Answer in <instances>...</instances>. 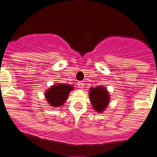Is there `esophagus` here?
Masks as SVG:
<instances>
[{"label": "esophagus", "mask_w": 157, "mask_h": 157, "mask_svg": "<svg viewBox=\"0 0 157 157\" xmlns=\"http://www.w3.org/2000/svg\"><path fill=\"white\" fill-rule=\"evenodd\" d=\"M77 85H78V88H84V85H85V83H84V82H78V83H77Z\"/></svg>", "instance_id": "obj_1"}]
</instances>
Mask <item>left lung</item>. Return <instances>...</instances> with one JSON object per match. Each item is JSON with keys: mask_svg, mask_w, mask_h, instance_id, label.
Returning <instances> with one entry per match:
<instances>
[{"mask_svg": "<svg viewBox=\"0 0 157 157\" xmlns=\"http://www.w3.org/2000/svg\"><path fill=\"white\" fill-rule=\"evenodd\" d=\"M89 97L93 108L98 113L105 111L109 105L110 95L108 90L102 86L90 88Z\"/></svg>", "mask_w": 157, "mask_h": 157, "instance_id": "8db88e82", "label": "left lung"}]
</instances>
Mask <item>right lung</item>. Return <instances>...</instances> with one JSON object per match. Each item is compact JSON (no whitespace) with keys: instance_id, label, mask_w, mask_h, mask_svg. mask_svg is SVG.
Segmentation results:
<instances>
[{"instance_id":"obj_1","label":"right lung","mask_w":157,"mask_h":157,"mask_svg":"<svg viewBox=\"0 0 157 157\" xmlns=\"http://www.w3.org/2000/svg\"><path fill=\"white\" fill-rule=\"evenodd\" d=\"M73 86L66 84H56L51 87L45 93L48 103L52 107H61L69 97Z\"/></svg>"}]
</instances>
